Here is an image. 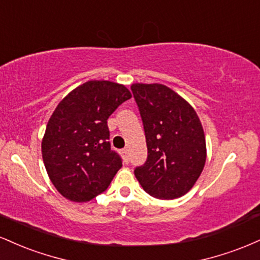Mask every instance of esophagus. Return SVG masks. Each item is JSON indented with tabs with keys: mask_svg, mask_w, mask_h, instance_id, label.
Segmentation results:
<instances>
[{
	"mask_svg": "<svg viewBox=\"0 0 260 260\" xmlns=\"http://www.w3.org/2000/svg\"><path fill=\"white\" fill-rule=\"evenodd\" d=\"M121 154H122V156H123L124 161H126V162H128V160H129V151H128V149L127 148L122 149Z\"/></svg>",
	"mask_w": 260,
	"mask_h": 260,
	"instance_id": "34e87169",
	"label": "esophagus"
}]
</instances>
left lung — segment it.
I'll return each mask as SVG.
<instances>
[{
    "label": "left lung",
    "mask_w": 260,
    "mask_h": 260,
    "mask_svg": "<svg viewBox=\"0 0 260 260\" xmlns=\"http://www.w3.org/2000/svg\"><path fill=\"white\" fill-rule=\"evenodd\" d=\"M148 156L134 175L145 192L159 199L184 196L201 176L207 159L205 137L193 107L162 84H133Z\"/></svg>",
    "instance_id": "1"
}]
</instances>
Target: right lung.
Returning a JSON list of instances; mask_svg holds the SVG:
<instances>
[{
    "label": "right lung",
    "instance_id": "1",
    "mask_svg": "<svg viewBox=\"0 0 260 260\" xmlns=\"http://www.w3.org/2000/svg\"><path fill=\"white\" fill-rule=\"evenodd\" d=\"M131 96L124 85L89 80L56 107L41 151L47 175L64 198L91 201L105 192L122 168L121 156L109 142L107 120Z\"/></svg>",
    "mask_w": 260,
    "mask_h": 260
}]
</instances>
